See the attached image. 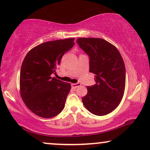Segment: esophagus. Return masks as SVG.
I'll return each instance as SVG.
<instances>
[{"label":"esophagus","mask_w":150,"mask_h":150,"mask_svg":"<svg viewBox=\"0 0 150 150\" xmlns=\"http://www.w3.org/2000/svg\"><path fill=\"white\" fill-rule=\"evenodd\" d=\"M81 85V84L80 83H73V84H71V86H73V88H77V87H78V86H80Z\"/></svg>","instance_id":"1"}]
</instances>
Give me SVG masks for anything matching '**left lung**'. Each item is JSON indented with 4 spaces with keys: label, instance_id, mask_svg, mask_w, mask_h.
Masks as SVG:
<instances>
[{
    "label": "left lung",
    "instance_id": "obj_1",
    "mask_svg": "<svg viewBox=\"0 0 150 150\" xmlns=\"http://www.w3.org/2000/svg\"><path fill=\"white\" fill-rule=\"evenodd\" d=\"M77 42L89 57V72L95 75L96 84L87 86L83 104L95 115L109 114L123 98L126 84L123 59L116 47L103 39L81 38Z\"/></svg>",
    "mask_w": 150,
    "mask_h": 150
}]
</instances>
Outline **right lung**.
<instances>
[{"mask_svg":"<svg viewBox=\"0 0 150 150\" xmlns=\"http://www.w3.org/2000/svg\"><path fill=\"white\" fill-rule=\"evenodd\" d=\"M75 38L49 41L28 52L21 65L20 94L26 107L43 118L57 116L64 110L70 83L53 77L61 58L75 45Z\"/></svg>","mask_w":150,"mask_h":150,"instance_id":"obj_1","label":"right lung"}]
</instances>
